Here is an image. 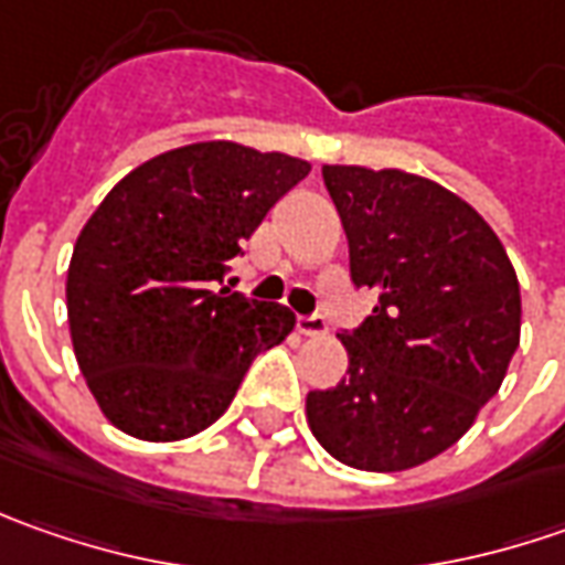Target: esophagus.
Returning <instances> with one entry per match:
<instances>
[{
  "label": "esophagus",
  "instance_id": "34e87169",
  "mask_svg": "<svg viewBox=\"0 0 565 565\" xmlns=\"http://www.w3.org/2000/svg\"><path fill=\"white\" fill-rule=\"evenodd\" d=\"M295 327H298V333H301V337H327V330H330V327H327V320H323L320 315H301Z\"/></svg>",
  "mask_w": 565,
  "mask_h": 565
}]
</instances>
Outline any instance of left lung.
<instances>
[{
  "label": "left lung",
  "instance_id": "obj_1",
  "mask_svg": "<svg viewBox=\"0 0 565 565\" xmlns=\"http://www.w3.org/2000/svg\"><path fill=\"white\" fill-rule=\"evenodd\" d=\"M323 185L352 282L380 298L339 333L349 371L308 393V424L345 466L405 471L449 449L497 396L519 349V279L481 213L430 179L323 166Z\"/></svg>",
  "mask_w": 565,
  "mask_h": 565
}]
</instances>
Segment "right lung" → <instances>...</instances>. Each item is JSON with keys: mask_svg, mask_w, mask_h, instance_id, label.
<instances>
[{"mask_svg": "<svg viewBox=\"0 0 565 565\" xmlns=\"http://www.w3.org/2000/svg\"><path fill=\"white\" fill-rule=\"evenodd\" d=\"M308 172L286 153L204 141L147 160L103 198L65 298L77 367L119 430L150 444L201 434L250 361L292 333L286 305L228 292L223 276Z\"/></svg>", "mask_w": 565, "mask_h": 565, "instance_id": "obj_1", "label": "right lung"}]
</instances>
